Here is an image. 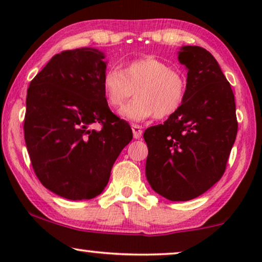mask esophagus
<instances>
[{
  "label": "esophagus",
  "mask_w": 262,
  "mask_h": 262,
  "mask_svg": "<svg viewBox=\"0 0 262 262\" xmlns=\"http://www.w3.org/2000/svg\"><path fill=\"white\" fill-rule=\"evenodd\" d=\"M131 128H132V134H134V138L139 139L142 137V135H143L142 126H139V125H137V124H132Z\"/></svg>",
  "instance_id": "1"
}]
</instances>
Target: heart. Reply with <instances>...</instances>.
Wrapping results in <instances>:
<instances>
[{
  "mask_svg": "<svg viewBox=\"0 0 262 262\" xmlns=\"http://www.w3.org/2000/svg\"><path fill=\"white\" fill-rule=\"evenodd\" d=\"M101 87L106 102L114 108L123 105L135 89L136 99L121 107L119 114L128 121H143L174 116L184 103L187 82L163 60L144 56L125 63L120 71L107 70Z\"/></svg>",
  "mask_w": 262,
  "mask_h": 262,
  "instance_id": "heart-1",
  "label": "heart"
}]
</instances>
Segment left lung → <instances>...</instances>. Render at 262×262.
<instances>
[{
    "label": "left lung",
    "instance_id": "8db88e82",
    "mask_svg": "<svg viewBox=\"0 0 262 262\" xmlns=\"http://www.w3.org/2000/svg\"><path fill=\"white\" fill-rule=\"evenodd\" d=\"M179 60L188 69L184 103L143 135L146 179L171 202L194 199L223 177L238 127L234 93L214 57L184 46Z\"/></svg>",
    "mask_w": 262,
    "mask_h": 262
}]
</instances>
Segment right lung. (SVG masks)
I'll return each mask as SVG.
<instances>
[{
    "label": "right lung",
    "mask_w": 262,
    "mask_h": 262,
    "mask_svg": "<svg viewBox=\"0 0 262 262\" xmlns=\"http://www.w3.org/2000/svg\"><path fill=\"white\" fill-rule=\"evenodd\" d=\"M103 58L95 49L57 53L27 89L24 132L32 167L46 188L70 200L100 194L132 139L130 125L103 96Z\"/></svg>",
    "instance_id": "1"
}]
</instances>
